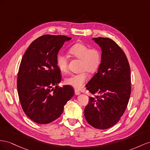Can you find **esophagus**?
I'll return each mask as SVG.
<instances>
[{
	"label": "esophagus",
	"mask_w": 150,
	"mask_h": 150,
	"mask_svg": "<svg viewBox=\"0 0 150 150\" xmlns=\"http://www.w3.org/2000/svg\"><path fill=\"white\" fill-rule=\"evenodd\" d=\"M80 93V92L77 89H75V95H79Z\"/></svg>",
	"instance_id": "1"
}]
</instances>
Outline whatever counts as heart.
<instances>
[{
    "label": "heart",
    "instance_id": "obj_1",
    "mask_svg": "<svg viewBox=\"0 0 150 150\" xmlns=\"http://www.w3.org/2000/svg\"><path fill=\"white\" fill-rule=\"evenodd\" d=\"M70 53L74 57L81 59L79 74H72L65 80L67 85L76 88L83 86L88 79V71L93 74L99 70L101 65L102 54L101 51L96 48H91L82 42H78L71 46L69 49ZM56 65L59 71L65 73L68 70V59L63 53H58L56 57Z\"/></svg>",
    "mask_w": 150,
    "mask_h": 150
}]
</instances>
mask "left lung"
<instances>
[{"label":"left lung","instance_id":"8db88e82","mask_svg":"<svg viewBox=\"0 0 150 150\" xmlns=\"http://www.w3.org/2000/svg\"><path fill=\"white\" fill-rule=\"evenodd\" d=\"M93 40L102 49V59L98 72L86 85L95 97H89L84 115L89 125L99 129L114 126L125 112L131 92V70L119 46L109 38Z\"/></svg>","mask_w":150,"mask_h":150}]
</instances>
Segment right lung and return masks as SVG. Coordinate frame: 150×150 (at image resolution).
<instances>
[{
    "instance_id": "obj_1",
    "label": "right lung",
    "mask_w": 150,
    "mask_h": 150,
    "mask_svg": "<svg viewBox=\"0 0 150 150\" xmlns=\"http://www.w3.org/2000/svg\"><path fill=\"white\" fill-rule=\"evenodd\" d=\"M70 39L62 35L41 36L32 42L21 59L17 80L19 100L24 113L38 124L56 120L74 95L70 85H57L62 77L56 57Z\"/></svg>"
}]
</instances>
